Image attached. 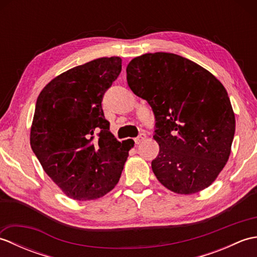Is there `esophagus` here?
I'll use <instances>...</instances> for the list:
<instances>
[{
	"mask_svg": "<svg viewBox=\"0 0 257 257\" xmlns=\"http://www.w3.org/2000/svg\"><path fill=\"white\" fill-rule=\"evenodd\" d=\"M146 138H147V136L145 135V134H140L137 138L135 139V143H136V145H139V144H141L143 143L144 140H146Z\"/></svg>",
	"mask_w": 257,
	"mask_h": 257,
	"instance_id": "esophagus-1",
	"label": "esophagus"
}]
</instances>
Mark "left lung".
I'll return each mask as SVG.
<instances>
[{"mask_svg":"<svg viewBox=\"0 0 257 257\" xmlns=\"http://www.w3.org/2000/svg\"><path fill=\"white\" fill-rule=\"evenodd\" d=\"M127 81L156 117L159 155L151 168L178 194H193L215 181L231 154L235 116L221 81L200 65L171 53L132 59Z\"/></svg>","mask_w":257,"mask_h":257,"instance_id":"1","label":"left lung"}]
</instances>
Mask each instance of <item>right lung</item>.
Listing matches in <instances>:
<instances>
[{
  "label": "right lung",
  "instance_id": "add662e5",
  "mask_svg": "<svg viewBox=\"0 0 257 257\" xmlns=\"http://www.w3.org/2000/svg\"><path fill=\"white\" fill-rule=\"evenodd\" d=\"M120 72V57L97 58L58 75L37 97L32 150L70 199L96 200L110 192L134 147L116 140L101 107Z\"/></svg>",
  "mask_w": 257,
  "mask_h": 257
}]
</instances>
